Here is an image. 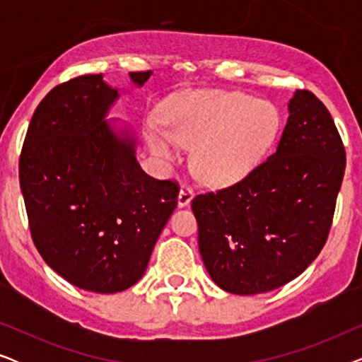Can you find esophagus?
<instances>
[{
	"label": "esophagus",
	"instance_id": "obj_1",
	"mask_svg": "<svg viewBox=\"0 0 362 362\" xmlns=\"http://www.w3.org/2000/svg\"><path fill=\"white\" fill-rule=\"evenodd\" d=\"M192 201V189L189 186H182L177 194V207H186L189 206Z\"/></svg>",
	"mask_w": 362,
	"mask_h": 362
}]
</instances>
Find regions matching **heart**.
Returning a JSON list of instances; mask_svg holds the SVG:
<instances>
[{"label":"heart","mask_w":362,"mask_h":362,"mask_svg":"<svg viewBox=\"0 0 362 362\" xmlns=\"http://www.w3.org/2000/svg\"><path fill=\"white\" fill-rule=\"evenodd\" d=\"M165 130L148 123L146 143L165 161L192 148L191 168L211 186H229L245 180L262 165L281 128L275 103L240 92L196 90L168 102L161 112Z\"/></svg>","instance_id":"b5f03b06"}]
</instances>
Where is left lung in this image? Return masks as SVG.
Instances as JSON below:
<instances>
[{"instance_id": "obj_1", "label": "left lung", "mask_w": 362, "mask_h": 362, "mask_svg": "<svg viewBox=\"0 0 362 362\" xmlns=\"http://www.w3.org/2000/svg\"><path fill=\"white\" fill-rule=\"evenodd\" d=\"M344 168L328 108L296 90L274 155L237 185L192 199L197 244L214 284L257 295L303 274L328 239Z\"/></svg>"}]
</instances>
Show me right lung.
<instances>
[{"label":"right lung","instance_id":"right-lung-1","mask_svg":"<svg viewBox=\"0 0 362 362\" xmlns=\"http://www.w3.org/2000/svg\"><path fill=\"white\" fill-rule=\"evenodd\" d=\"M151 74L128 76L143 87ZM120 93L102 74L54 87L34 112L19 158L39 254L69 284L97 293L141 279L180 191L141 170L127 123L107 120Z\"/></svg>","mask_w":362,"mask_h":362}]
</instances>
